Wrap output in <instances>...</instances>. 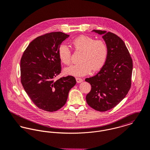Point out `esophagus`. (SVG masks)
I'll return each mask as SVG.
<instances>
[{"mask_svg":"<svg viewBox=\"0 0 150 150\" xmlns=\"http://www.w3.org/2000/svg\"><path fill=\"white\" fill-rule=\"evenodd\" d=\"M76 82L77 83H80L83 82V79H81V78H76Z\"/></svg>","mask_w":150,"mask_h":150,"instance_id":"obj_1","label":"esophagus"}]
</instances>
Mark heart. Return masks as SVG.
<instances>
[{
	"mask_svg": "<svg viewBox=\"0 0 150 150\" xmlns=\"http://www.w3.org/2000/svg\"><path fill=\"white\" fill-rule=\"evenodd\" d=\"M74 48L82 52L80 63L65 69V73L75 76H83L100 69L105 64L108 56V47L102 40H96L91 37L81 35L72 42ZM60 62L66 65L71 63V52L66 45L62 44L58 50Z\"/></svg>",
	"mask_w": 150,
	"mask_h": 150,
	"instance_id": "1",
	"label": "heart"
}]
</instances>
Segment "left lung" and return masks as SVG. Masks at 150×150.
<instances>
[{"mask_svg":"<svg viewBox=\"0 0 150 150\" xmlns=\"http://www.w3.org/2000/svg\"><path fill=\"white\" fill-rule=\"evenodd\" d=\"M92 32L102 35L108 53L100 72L85 79L91 86L86 99L94 109L105 112L115 107L128 94L131 86L133 63L125 43L116 34L99 30Z\"/></svg>","mask_w":150,"mask_h":150,"instance_id":"left-lung-1","label":"left lung"}]
</instances>
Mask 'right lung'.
<instances>
[{
	"mask_svg": "<svg viewBox=\"0 0 150 150\" xmlns=\"http://www.w3.org/2000/svg\"><path fill=\"white\" fill-rule=\"evenodd\" d=\"M69 36L60 32L39 36L29 44L21 60L22 84L34 103L45 111L62 108L76 83L72 76L54 80L61 72L59 48Z\"/></svg>",
	"mask_w": 150,
	"mask_h": 150,
	"instance_id": "add662e5",
	"label": "right lung"
}]
</instances>
